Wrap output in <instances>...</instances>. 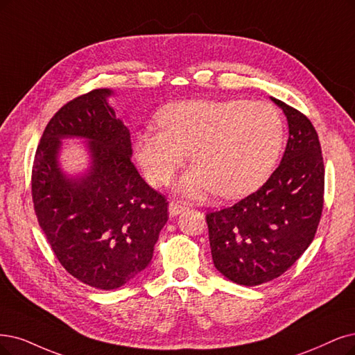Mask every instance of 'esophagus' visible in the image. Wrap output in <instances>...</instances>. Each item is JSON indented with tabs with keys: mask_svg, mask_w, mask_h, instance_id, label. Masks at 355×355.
Returning a JSON list of instances; mask_svg holds the SVG:
<instances>
[{
	"mask_svg": "<svg viewBox=\"0 0 355 355\" xmlns=\"http://www.w3.org/2000/svg\"><path fill=\"white\" fill-rule=\"evenodd\" d=\"M186 209H187V206H184L182 203H178V202L173 200V202L169 203V215H171V216H177L178 214L184 212Z\"/></svg>",
	"mask_w": 355,
	"mask_h": 355,
	"instance_id": "esophagus-1",
	"label": "esophagus"
}]
</instances>
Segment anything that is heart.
<instances>
[{
    "mask_svg": "<svg viewBox=\"0 0 355 355\" xmlns=\"http://www.w3.org/2000/svg\"><path fill=\"white\" fill-rule=\"evenodd\" d=\"M161 130L136 139V156L155 186L166 184L191 150L196 164L178 190L202 199L216 191L240 198L256 190L277 166L285 140L281 112L245 99H193L169 103L156 115Z\"/></svg>",
    "mask_w": 355,
    "mask_h": 355,
    "instance_id": "b5f03b06",
    "label": "heart"
}]
</instances>
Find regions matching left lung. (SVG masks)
Here are the masks:
<instances>
[{
	"instance_id": "left-lung-1",
	"label": "left lung",
	"mask_w": 355,
	"mask_h": 355,
	"mask_svg": "<svg viewBox=\"0 0 355 355\" xmlns=\"http://www.w3.org/2000/svg\"><path fill=\"white\" fill-rule=\"evenodd\" d=\"M272 101L290 127L279 166L257 191L206 215L215 268L245 286L290 269L313 241L323 211L324 165L316 130L303 112Z\"/></svg>"
}]
</instances>
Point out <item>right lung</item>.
<instances>
[{"label": "right lung", "mask_w": 355, "mask_h": 355, "mask_svg": "<svg viewBox=\"0 0 355 355\" xmlns=\"http://www.w3.org/2000/svg\"><path fill=\"white\" fill-rule=\"evenodd\" d=\"M110 89L67 102L46 124L32 168L39 225L62 268L80 282L115 290L135 279L153 256L168 220V202L131 162L130 131L115 116ZM89 140L92 165L70 180L58 166L59 140Z\"/></svg>", "instance_id": "obj_1"}]
</instances>
